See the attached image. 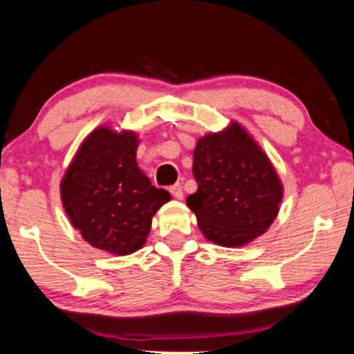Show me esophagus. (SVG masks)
<instances>
[{
	"mask_svg": "<svg viewBox=\"0 0 354 354\" xmlns=\"http://www.w3.org/2000/svg\"><path fill=\"white\" fill-rule=\"evenodd\" d=\"M169 192H171V195L174 198H177V200H182V198H183V190H182L180 183H176V185L169 187Z\"/></svg>",
	"mask_w": 354,
	"mask_h": 354,
	"instance_id": "34e87169",
	"label": "esophagus"
}]
</instances>
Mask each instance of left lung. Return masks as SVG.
I'll list each match as a JSON object with an SVG mask.
<instances>
[{
    "label": "left lung",
    "instance_id": "1",
    "mask_svg": "<svg viewBox=\"0 0 354 354\" xmlns=\"http://www.w3.org/2000/svg\"><path fill=\"white\" fill-rule=\"evenodd\" d=\"M198 190L187 206L209 241L241 246L264 234L282 201V183L254 140L236 122L198 140L193 153Z\"/></svg>",
    "mask_w": 354,
    "mask_h": 354
}]
</instances>
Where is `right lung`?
Returning <instances> with one entry per match:
<instances>
[{
    "label": "right lung",
    "mask_w": 354,
    "mask_h": 354,
    "mask_svg": "<svg viewBox=\"0 0 354 354\" xmlns=\"http://www.w3.org/2000/svg\"><path fill=\"white\" fill-rule=\"evenodd\" d=\"M137 147L133 132L96 129L61 182L62 205L72 225L91 246L119 256L142 248L153 216L171 200L138 169Z\"/></svg>",
    "instance_id": "add662e5"
}]
</instances>
